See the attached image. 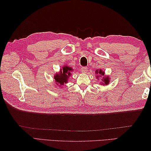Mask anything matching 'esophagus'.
<instances>
[{
  "mask_svg": "<svg viewBox=\"0 0 151 151\" xmlns=\"http://www.w3.org/2000/svg\"><path fill=\"white\" fill-rule=\"evenodd\" d=\"M81 71H82V73H85L88 71V68L86 67H82L81 68Z\"/></svg>",
  "mask_w": 151,
  "mask_h": 151,
  "instance_id": "esophagus-1",
  "label": "esophagus"
}]
</instances>
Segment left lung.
<instances>
[{"label":"left lung","mask_w":151,"mask_h":151,"mask_svg":"<svg viewBox=\"0 0 151 151\" xmlns=\"http://www.w3.org/2000/svg\"><path fill=\"white\" fill-rule=\"evenodd\" d=\"M95 73H96V75H97V74H98L99 76V75H100V76H104V72L102 71L101 69L96 70ZM99 76L97 75V76H96V77L98 78V76ZM102 82H103V84H102L108 85L109 84V82H110V78H109L108 76H105V77H103V78L102 79Z\"/></svg>","instance_id":"1"}]
</instances>
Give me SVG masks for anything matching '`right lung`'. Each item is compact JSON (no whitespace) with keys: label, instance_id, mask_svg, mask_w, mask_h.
Instances as JSON below:
<instances>
[{"label":"right lung","instance_id":"1","mask_svg":"<svg viewBox=\"0 0 151 151\" xmlns=\"http://www.w3.org/2000/svg\"><path fill=\"white\" fill-rule=\"evenodd\" d=\"M73 70L72 67H68L67 65L63 66L62 69H60V72L58 73H56L54 76V78L56 82V84L58 85L60 84V87H62V86L64 84V83H67L68 81V79L69 78L70 75H71V72Z\"/></svg>","mask_w":151,"mask_h":151}]
</instances>
